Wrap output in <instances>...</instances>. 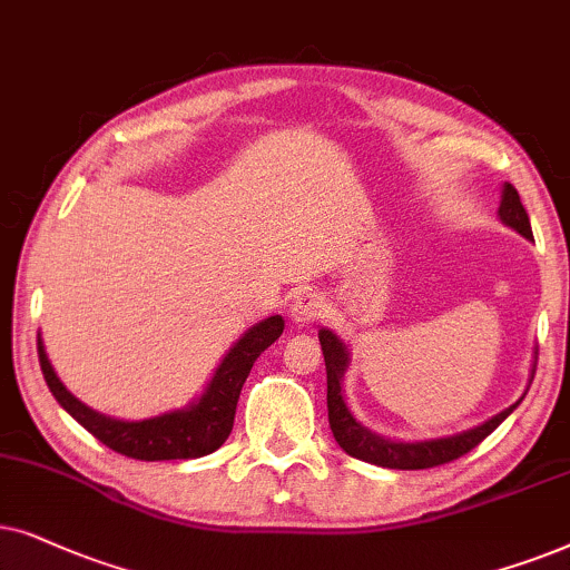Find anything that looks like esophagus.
<instances>
[{
  "label": "esophagus",
  "instance_id": "1",
  "mask_svg": "<svg viewBox=\"0 0 570 570\" xmlns=\"http://www.w3.org/2000/svg\"><path fill=\"white\" fill-rule=\"evenodd\" d=\"M323 313H325V299L321 297V294H315V292H302L299 297H294L292 307H289L292 321L297 323V325L315 323Z\"/></svg>",
  "mask_w": 570,
  "mask_h": 570
}]
</instances>
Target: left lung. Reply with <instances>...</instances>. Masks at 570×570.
<instances>
[{
  "label": "left lung",
  "instance_id": "1",
  "mask_svg": "<svg viewBox=\"0 0 570 570\" xmlns=\"http://www.w3.org/2000/svg\"><path fill=\"white\" fill-rule=\"evenodd\" d=\"M500 222L505 226H511L513 232H519L521 237L534 239L532 237V224H529V214L527 208L521 206V197L515 193L513 185H503V193H500V208H498ZM317 338H321L323 346V356H325V375H328V422H331V432L336 438V443L344 449L348 456L367 461V464L375 466H385V469H432L440 464H449V461L464 456L476 445L482 443L484 438L490 435L492 430L498 428L500 422L505 420L508 414L513 412L515 406L521 404L523 396L511 404L503 412L490 416L488 422L476 424L472 430L456 432V435H445V438H430V440H414V443H406V440H391L385 435H377V432L367 430L362 422H356V416L348 412L346 399H344V375L348 370V348L344 341H341L336 333L328 328L317 331ZM534 370H537V348H534V362H532V375H529V385L534 381Z\"/></svg>",
  "mask_w": 570,
  "mask_h": 570
}]
</instances>
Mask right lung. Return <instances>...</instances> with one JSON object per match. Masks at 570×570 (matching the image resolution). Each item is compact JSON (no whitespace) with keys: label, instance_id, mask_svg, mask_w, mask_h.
Here are the masks:
<instances>
[{"label":"right lung","instance_id":"1","mask_svg":"<svg viewBox=\"0 0 570 570\" xmlns=\"http://www.w3.org/2000/svg\"><path fill=\"white\" fill-rule=\"evenodd\" d=\"M284 333V317L271 315L255 323L253 328L242 333L237 344L224 354L222 364L216 367L214 377L195 399L193 404L171 409L148 420H114L96 409L75 399L67 385L51 367L47 346L38 333V362H41L43 381H47L51 396L59 401L72 420H78L90 435L109 445L111 451L127 459L140 461H171V459H200L222 449L234 428L237 401L245 385L249 370L257 356L268 348Z\"/></svg>","mask_w":570,"mask_h":570}]
</instances>
